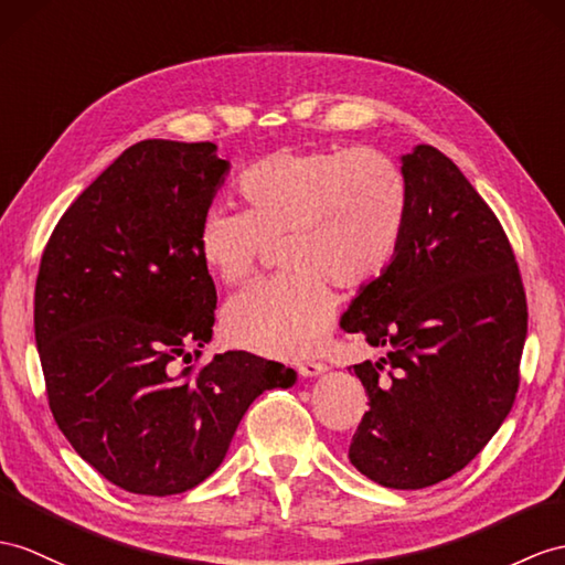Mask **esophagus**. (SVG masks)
<instances>
[{
    "label": "esophagus",
    "instance_id": "34e87169",
    "mask_svg": "<svg viewBox=\"0 0 565 565\" xmlns=\"http://www.w3.org/2000/svg\"><path fill=\"white\" fill-rule=\"evenodd\" d=\"M328 366L323 364V362H313V360H309V362H301V364H297V371L301 376H319V374H323Z\"/></svg>",
    "mask_w": 565,
    "mask_h": 565
}]
</instances>
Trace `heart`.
Here are the masks:
<instances>
[{
	"label": "heart",
	"mask_w": 565,
	"mask_h": 565,
	"mask_svg": "<svg viewBox=\"0 0 565 565\" xmlns=\"http://www.w3.org/2000/svg\"><path fill=\"white\" fill-rule=\"evenodd\" d=\"M246 211L215 205L201 220L203 264L227 285L249 280L282 242V278L256 282L225 307L239 348L295 360L321 345L335 313L330 282L360 290L391 268L409 194L397 162L371 146L282 148L239 177Z\"/></svg>",
	"instance_id": "1"
}]
</instances>
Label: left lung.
<instances>
[{
	"label": "left lung",
	"mask_w": 565,
	"mask_h": 565,
	"mask_svg": "<svg viewBox=\"0 0 565 565\" xmlns=\"http://www.w3.org/2000/svg\"><path fill=\"white\" fill-rule=\"evenodd\" d=\"M403 174L401 249L340 326L386 348L354 364L369 409L350 462L381 487L424 489L460 472L511 412L527 297L503 225L456 162L417 146Z\"/></svg>",
	"instance_id": "obj_1"
}]
</instances>
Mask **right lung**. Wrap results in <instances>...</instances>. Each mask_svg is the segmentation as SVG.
Returning a JSON list of instances; mask_svg holds the SVG:
<instances>
[{"mask_svg":"<svg viewBox=\"0 0 565 565\" xmlns=\"http://www.w3.org/2000/svg\"><path fill=\"white\" fill-rule=\"evenodd\" d=\"M225 170L209 141L134 143L68 205L40 258L33 326L50 409L124 491L194 489L256 397L295 383L252 352L191 364L213 335L199 232Z\"/></svg>","mask_w":565,"mask_h":565,"instance_id":"right-lung-1","label":"right lung"}]
</instances>
